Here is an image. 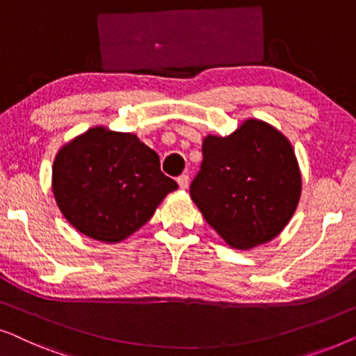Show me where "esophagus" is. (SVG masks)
Segmentation results:
<instances>
[{"instance_id": "obj_1", "label": "esophagus", "mask_w": 356, "mask_h": 356, "mask_svg": "<svg viewBox=\"0 0 356 356\" xmlns=\"http://www.w3.org/2000/svg\"><path fill=\"white\" fill-rule=\"evenodd\" d=\"M178 184H179V188H181V189H188V186H189V177H188V175H181V177L178 178Z\"/></svg>"}]
</instances>
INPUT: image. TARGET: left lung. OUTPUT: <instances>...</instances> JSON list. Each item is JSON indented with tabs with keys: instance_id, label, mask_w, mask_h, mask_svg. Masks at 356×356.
Instances as JSON below:
<instances>
[{
	"instance_id": "obj_1",
	"label": "left lung",
	"mask_w": 356,
	"mask_h": 356,
	"mask_svg": "<svg viewBox=\"0 0 356 356\" xmlns=\"http://www.w3.org/2000/svg\"><path fill=\"white\" fill-rule=\"evenodd\" d=\"M191 199L217 235L248 251L274 240L293 217L301 172L285 134L248 118L230 136L207 134Z\"/></svg>"
}]
</instances>
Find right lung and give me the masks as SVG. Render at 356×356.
<instances>
[{
  "label": "right lung",
  "mask_w": 356,
  "mask_h": 356,
  "mask_svg": "<svg viewBox=\"0 0 356 356\" xmlns=\"http://www.w3.org/2000/svg\"><path fill=\"white\" fill-rule=\"evenodd\" d=\"M178 184L160 172L157 152L133 133L94 126L58 150L51 191L82 235L120 243L149 222Z\"/></svg>",
  "instance_id": "1"
}]
</instances>
